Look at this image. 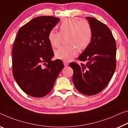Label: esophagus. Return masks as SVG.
Returning a JSON list of instances; mask_svg holds the SVG:
<instances>
[{"instance_id": "34e87169", "label": "esophagus", "mask_w": 128, "mask_h": 128, "mask_svg": "<svg viewBox=\"0 0 128 128\" xmlns=\"http://www.w3.org/2000/svg\"><path fill=\"white\" fill-rule=\"evenodd\" d=\"M64 66H68V62H67V61H64Z\"/></svg>"}]
</instances>
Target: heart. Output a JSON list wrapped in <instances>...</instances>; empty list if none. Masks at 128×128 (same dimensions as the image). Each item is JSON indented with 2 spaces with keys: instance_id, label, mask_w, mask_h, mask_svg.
<instances>
[{
  "instance_id": "1",
  "label": "heart",
  "mask_w": 128,
  "mask_h": 128,
  "mask_svg": "<svg viewBox=\"0 0 128 128\" xmlns=\"http://www.w3.org/2000/svg\"><path fill=\"white\" fill-rule=\"evenodd\" d=\"M68 44L62 46L55 52L56 58L69 61L78 52L89 46L93 37V30L90 23L85 19H66L59 26V32L51 30L48 32V39L51 46L58 48L62 37H65Z\"/></svg>"
}]
</instances>
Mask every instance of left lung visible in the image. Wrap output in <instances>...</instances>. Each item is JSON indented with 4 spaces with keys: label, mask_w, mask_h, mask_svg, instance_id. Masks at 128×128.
I'll list each match as a JSON object with an SVG mask.
<instances>
[{
    "label": "left lung",
    "mask_w": 128,
    "mask_h": 128,
    "mask_svg": "<svg viewBox=\"0 0 128 128\" xmlns=\"http://www.w3.org/2000/svg\"><path fill=\"white\" fill-rule=\"evenodd\" d=\"M93 30L89 46L78 57L86 64L71 62L72 81L78 92L87 96L99 93L108 85L116 68V43L109 27L93 17H86Z\"/></svg>",
    "instance_id": "left-lung-1"
}]
</instances>
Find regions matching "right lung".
<instances>
[{"mask_svg":"<svg viewBox=\"0 0 128 128\" xmlns=\"http://www.w3.org/2000/svg\"><path fill=\"white\" fill-rule=\"evenodd\" d=\"M58 18L38 16L19 29L12 48V74L19 87L33 97L46 96L64 68L61 60H52L54 52L48 32Z\"/></svg>","mask_w":128,"mask_h":128,"instance_id":"right-lung-1","label":"right lung"}]
</instances>
